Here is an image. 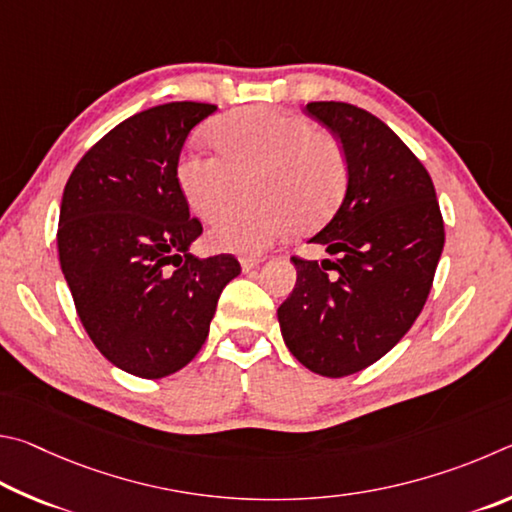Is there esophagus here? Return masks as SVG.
<instances>
[{"label": "esophagus", "mask_w": 512, "mask_h": 512, "mask_svg": "<svg viewBox=\"0 0 512 512\" xmlns=\"http://www.w3.org/2000/svg\"><path fill=\"white\" fill-rule=\"evenodd\" d=\"M261 265V258H240V267L242 272H251L254 267Z\"/></svg>", "instance_id": "34e87169"}]
</instances>
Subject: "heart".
Segmentation results:
<instances>
[{
    "mask_svg": "<svg viewBox=\"0 0 512 512\" xmlns=\"http://www.w3.org/2000/svg\"><path fill=\"white\" fill-rule=\"evenodd\" d=\"M209 139L220 155L184 150L175 166L179 193L200 220H213L240 200H251L213 224L206 242L215 251L256 256L294 229L324 222L342 200L346 159L339 143L303 116L245 107L220 116Z\"/></svg>",
    "mask_w": 512,
    "mask_h": 512,
    "instance_id": "b5f03b06",
    "label": "heart"
}]
</instances>
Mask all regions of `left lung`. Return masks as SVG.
I'll list each match as a JSON object with an SVG mask.
<instances>
[{
  "label": "left lung",
  "mask_w": 512,
  "mask_h": 512,
  "mask_svg": "<svg viewBox=\"0 0 512 512\" xmlns=\"http://www.w3.org/2000/svg\"><path fill=\"white\" fill-rule=\"evenodd\" d=\"M306 112L342 143L346 193L308 240L335 261L292 258L297 285L276 315L306 369L344 378L378 362L414 326L445 229L432 177L387 123L337 101L308 103Z\"/></svg>",
  "instance_id": "1"
}]
</instances>
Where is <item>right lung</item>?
Returning <instances> with one entry per match:
<instances>
[{"label":"right lung","mask_w":512,"mask_h":512,"mask_svg":"<svg viewBox=\"0 0 512 512\" xmlns=\"http://www.w3.org/2000/svg\"><path fill=\"white\" fill-rule=\"evenodd\" d=\"M218 107L164 103L116 125L71 173L60 202L58 256L76 312L107 360L157 380L193 360L233 256L195 258L202 233L175 182L184 141Z\"/></svg>","instance_id":"add662e5"}]
</instances>
